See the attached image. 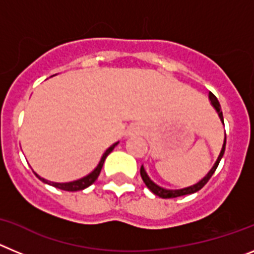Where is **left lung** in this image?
<instances>
[{"label":"left lung","instance_id":"1","mask_svg":"<svg viewBox=\"0 0 254 254\" xmlns=\"http://www.w3.org/2000/svg\"><path fill=\"white\" fill-rule=\"evenodd\" d=\"M208 99H210L211 102V105L214 107V109L216 111L217 116H219L220 121L224 123V118H223V112H221V107H220V103L219 100L216 99V96L214 95L212 93L208 94ZM225 145H226V136L224 137V143H223V147H221V151H220L219 156H217V160L215 161L214 167L211 168L210 172L206 174L205 177H203L202 179L199 182H197L196 185L193 186H190V187H186V188H181V190H167V188H163L160 187V186H158L155 182H152L151 179H150V177L147 176L146 170H145V168H143V165L141 167V178H142L143 183L146 185V187L149 188L150 190H151L152 193L155 194V196H159L161 197V198H174V197H181V196H186V194H192V193H196V192H198L201 188L203 187V186L207 183L208 181H210V178L212 177V174L215 173V170H216L217 165H219L220 160H221V158H223L224 152H225Z\"/></svg>","mask_w":254,"mask_h":254}]
</instances>
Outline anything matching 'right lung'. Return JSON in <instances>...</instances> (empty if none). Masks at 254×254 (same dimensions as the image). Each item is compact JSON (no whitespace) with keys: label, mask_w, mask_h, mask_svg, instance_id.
<instances>
[{"label":"right lung","mask_w":254,"mask_h":254,"mask_svg":"<svg viewBox=\"0 0 254 254\" xmlns=\"http://www.w3.org/2000/svg\"><path fill=\"white\" fill-rule=\"evenodd\" d=\"M118 145V142L113 143L111 147H108L107 150H105V152L103 154L102 159H100L99 164L96 165L95 169L93 170V172H90L87 176L82 177V178L77 179V181H72V182H67V183H56V182H51V181H47V179L42 178L40 176H38L37 173H35V176L38 177V178L40 179V181L43 182V183H47V185L49 186H53V187L58 188V190H68V192H75V190H85V188H87L89 186H91L94 183V182L98 179V177H99L100 174V170H102L103 168V164H104L105 159H107V156L109 154H111L112 151H113L114 147Z\"/></svg>","instance_id":"add662e5"}]
</instances>
